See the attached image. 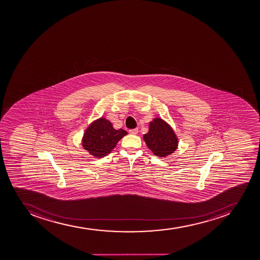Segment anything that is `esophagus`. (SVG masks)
<instances>
[{"label":"esophagus","mask_w":260,"mask_h":260,"mask_svg":"<svg viewBox=\"0 0 260 260\" xmlns=\"http://www.w3.org/2000/svg\"><path fill=\"white\" fill-rule=\"evenodd\" d=\"M129 134H132V135H136V134L138 133V129L136 128V129H129Z\"/></svg>","instance_id":"34e87169"}]
</instances>
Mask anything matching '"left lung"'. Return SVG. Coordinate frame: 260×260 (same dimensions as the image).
I'll return each mask as SVG.
<instances>
[{
  "label": "left lung",
  "mask_w": 260,
  "mask_h": 260,
  "mask_svg": "<svg viewBox=\"0 0 260 260\" xmlns=\"http://www.w3.org/2000/svg\"><path fill=\"white\" fill-rule=\"evenodd\" d=\"M144 140L156 156H167L177 149L178 139L175 132L159 118H155L149 123V132L144 136Z\"/></svg>",
  "instance_id": "left-lung-1"
}]
</instances>
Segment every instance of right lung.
I'll use <instances>...</instances> for the list:
<instances>
[{"label":"right lung","mask_w":260,"mask_h":260,"mask_svg":"<svg viewBox=\"0 0 260 260\" xmlns=\"http://www.w3.org/2000/svg\"><path fill=\"white\" fill-rule=\"evenodd\" d=\"M126 135L124 129H114L111 122L101 117L85 131L82 139L83 147L94 157L102 158L110 154L119 140Z\"/></svg>","instance_id":"right-lung-1"}]
</instances>
